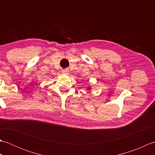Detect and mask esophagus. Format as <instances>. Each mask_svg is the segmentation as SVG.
<instances>
[{
  "instance_id": "esophagus-1",
  "label": "esophagus",
  "mask_w": 155,
  "mask_h": 155,
  "mask_svg": "<svg viewBox=\"0 0 155 155\" xmlns=\"http://www.w3.org/2000/svg\"><path fill=\"white\" fill-rule=\"evenodd\" d=\"M62 74H68V71L67 70V69H64V70L62 71Z\"/></svg>"
}]
</instances>
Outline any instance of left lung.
I'll return each instance as SVG.
<instances>
[{"label": "left lung", "instance_id": "1", "mask_svg": "<svg viewBox=\"0 0 155 155\" xmlns=\"http://www.w3.org/2000/svg\"><path fill=\"white\" fill-rule=\"evenodd\" d=\"M88 89H90V88H88Z\"/></svg>", "mask_w": 155, "mask_h": 155}]
</instances>
